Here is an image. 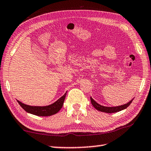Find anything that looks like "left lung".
<instances>
[{"label":"left lung","instance_id":"8db88e82","mask_svg":"<svg viewBox=\"0 0 151 151\" xmlns=\"http://www.w3.org/2000/svg\"><path fill=\"white\" fill-rule=\"evenodd\" d=\"M90 100H91V102L92 105H93V106L95 108L96 110H98V111L106 112V113H114V112H119L127 109V108L130 105V104L132 102L134 99L130 100L129 102L127 103V104L118 106H102L96 102L91 97H90Z\"/></svg>","mask_w":151,"mask_h":151}]
</instances>
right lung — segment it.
<instances>
[{
  "mask_svg": "<svg viewBox=\"0 0 151 151\" xmlns=\"http://www.w3.org/2000/svg\"><path fill=\"white\" fill-rule=\"evenodd\" d=\"M66 93L67 92H66L64 96H62L61 98L58 99L56 102L53 103V104L48 106H33L24 104V103L21 102L17 100V101L19 103L20 106L28 113L35 114V115L37 116H49L58 113L60 111V110L62 109V106L64 104L65 98H66Z\"/></svg>",
  "mask_w": 151,
  "mask_h": 151,
  "instance_id": "add662e5",
  "label": "right lung"
}]
</instances>
